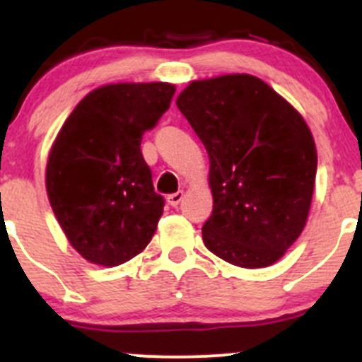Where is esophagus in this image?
Returning a JSON list of instances; mask_svg holds the SVG:
<instances>
[{"label": "esophagus", "instance_id": "1", "mask_svg": "<svg viewBox=\"0 0 362 362\" xmlns=\"http://www.w3.org/2000/svg\"><path fill=\"white\" fill-rule=\"evenodd\" d=\"M182 199H184V192H182V191L173 192V194L168 196V203H170L171 206H178V204H180Z\"/></svg>", "mask_w": 362, "mask_h": 362}]
</instances>
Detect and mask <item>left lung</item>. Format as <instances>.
Returning <instances> with one entry per match:
<instances>
[{
	"mask_svg": "<svg viewBox=\"0 0 362 362\" xmlns=\"http://www.w3.org/2000/svg\"><path fill=\"white\" fill-rule=\"evenodd\" d=\"M177 107L210 158L206 249L242 268L276 262L301 235L315 185L317 151L303 117L252 75L192 82Z\"/></svg>",
	"mask_w": 362,
	"mask_h": 362,
	"instance_id": "obj_1",
	"label": "left lung"
}]
</instances>
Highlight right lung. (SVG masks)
I'll use <instances>...</instances> for the list:
<instances>
[{
  "label": "right lung",
  "mask_w": 362,
  "mask_h": 362,
  "mask_svg": "<svg viewBox=\"0 0 362 362\" xmlns=\"http://www.w3.org/2000/svg\"><path fill=\"white\" fill-rule=\"evenodd\" d=\"M173 94L164 82L100 87L54 141L45 178L50 206L73 249L94 264H122L154 236L164 198L140 145Z\"/></svg>",
  "instance_id": "1"
}]
</instances>
